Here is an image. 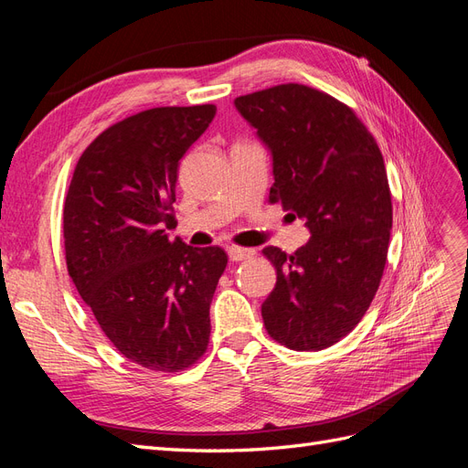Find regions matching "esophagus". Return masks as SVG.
Listing matches in <instances>:
<instances>
[{
    "label": "esophagus",
    "instance_id": "esophagus-1",
    "mask_svg": "<svg viewBox=\"0 0 468 468\" xmlns=\"http://www.w3.org/2000/svg\"><path fill=\"white\" fill-rule=\"evenodd\" d=\"M253 250H248V248H239V246H230L229 248V258L232 261H244V260H250L253 258Z\"/></svg>",
    "mask_w": 468,
    "mask_h": 468
}]
</instances>
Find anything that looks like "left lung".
I'll list each match as a JSON object with an SVG mask.
<instances>
[{
  "label": "left lung",
  "mask_w": 468,
  "mask_h": 468,
  "mask_svg": "<svg viewBox=\"0 0 468 468\" xmlns=\"http://www.w3.org/2000/svg\"><path fill=\"white\" fill-rule=\"evenodd\" d=\"M234 105L271 152L269 201L313 234L291 256L263 250L277 269L261 304L265 330L294 351L325 349L359 324L385 271L392 229L385 160L353 109L320 90L282 83Z\"/></svg>",
  "instance_id": "1"
}]
</instances>
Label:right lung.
I'll return each mask as SVG.
<instances>
[{"label":"right lung","mask_w":468,"mask_h":468,"mask_svg":"<svg viewBox=\"0 0 468 468\" xmlns=\"http://www.w3.org/2000/svg\"><path fill=\"white\" fill-rule=\"evenodd\" d=\"M215 105L155 107L99 134L64 201L66 265L99 328L122 356L177 373L203 357L208 308L229 256L169 239L179 160Z\"/></svg>","instance_id":"add662e5"}]
</instances>
